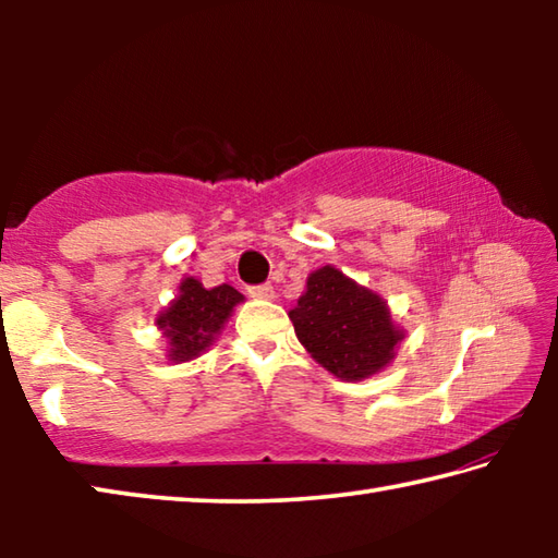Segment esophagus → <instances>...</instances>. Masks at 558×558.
<instances>
[{
  "label": "esophagus",
  "instance_id": "obj_1",
  "mask_svg": "<svg viewBox=\"0 0 558 558\" xmlns=\"http://www.w3.org/2000/svg\"><path fill=\"white\" fill-rule=\"evenodd\" d=\"M248 295L253 300H272L276 298V290H272V286H256V288H248Z\"/></svg>",
  "mask_w": 558,
  "mask_h": 558
}]
</instances>
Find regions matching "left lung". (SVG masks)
I'll return each instance as SVG.
<instances>
[{
    "label": "left lung",
    "mask_w": 558,
    "mask_h": 558,
    "mask_svg": "<svg viewBox=\"0 0 558 558\" xmlns=\"http://www.w3.org/2000/svg\"><path fill=\"white\" fill-rule=\"evenodd\" d=\"M288 315L302 347L344 381L381 372L403 339L386 302L335 266L310 272L305 292Z\"/></svg>",
    "instance_id": "obj_1"
}]
</instances>
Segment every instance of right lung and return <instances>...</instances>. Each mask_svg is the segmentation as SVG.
<instances>
[{"instance_id":"right-lung-1","label":"right lung","mask_w":558,"mask_h":558,"mask_svg":"<svg viewBox=\"0 0 558 558\" xmlns=\"http://www.w3.org/2000/svg\"><path fill=\"white\" fill-rule=\"evenodd\" d=\"M239 302H243V295L226 282L206 290L196 278H184L179 295L157 317V327L169 344V362H189L211 347Z\"/></svg>"}]
</instances>
